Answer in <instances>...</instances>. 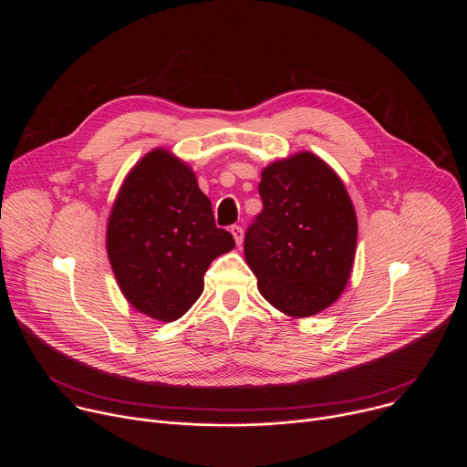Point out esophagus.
<instances>
[{
  "instance_id": "1",
  "label": "esophagus",
  "mask_w": 467,
  "mask_h": 467,
  "mask_svg": "<svg viewBox=\"0 0 467 467\" xmlns=\"http://www.w3.org/2000/svg\"><path fill=\"white\" fill-rule=\"evenodd\" d=\"M231 234H233V238H234V242H236V245H240L242 240H244V229H242L240 225H233V227H231Z\"/></svg>"
}]
</instances>
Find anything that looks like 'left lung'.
I'll return each mask as SVG.
<instances>
[{
	"label": "left lung",
	"mask_w": 467,
	"mask_h": 467,
	"mask_svg": "<svg viewBox=\"0 0 467 467\" xmlns=\"http://www.w3.org/2000/svg\"><path fill=\"white\" fill-rule=\"evenodd\" d=\"M258 193L262 213L244 240L258 292L292 317L325 310L349 281L358 234L342 179L314 153L301 151L265 166Z\"/></svg>",
	"instance_id": "obj_1"
}]
</instances>
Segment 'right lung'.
<instances>
[{
	"instance_id": "add662e5",
	"label": "right lung",
	"mask_w": 467,
	"mask_h": 467,
	"mask_svg": "<svg viewBox=\"0 0 467 467\" xmlns=\"http://www.w3.org/2000/svg\"><path fill=\"white\" fill-rule=\"evenodd\" d=\"M233 247L195 173L168 150L150 151L127 173L107 223V254L139 312L179 319L203 294L211 262Z\"/></svg>"
}]
</instances>
